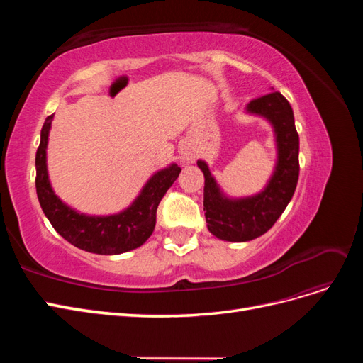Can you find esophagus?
<instances>
[{
	"label": "esophagus",
	"mask_w": 363,
	"mask_h": 363,
	"mask_svg": "<svg viewBox=\"0 0 363 363\" xmlns=\"http://www.w3.org/2000/svg\"><path fill=\"white\" fill-rule=\"evenodd\" d=\"M182 159H183V162H194V159H195V156H192V152H189V151H186V152H183V156H182Z\"/></svg>",
	"instance_id": "1"
}]
</instances>
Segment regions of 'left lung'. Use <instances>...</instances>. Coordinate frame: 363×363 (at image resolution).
<instances>
[{
  "instance_id": "1",
  "label": "left lung",
  "mask_w": 363,
  "mask_h": 363,
  "mask_svg": "<svg viewBox=\"0 0 363 363\" xmlns=\"http://www.w3.org/2000/svg\"><path fill=\"white\" fill-rule=\"evenodd\" d=\"M247 111L265 116L276 131L279 160L265 191L248 199H225L206 162H196L204 174V215L208 232L230 242H245L267 233L289 204L300 174V138L286 98L280 92H271L251 100Z\"/></svg>"
}]
</instances>
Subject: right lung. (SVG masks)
Wrapping results in <instances>:
<instances>
[{
  "label": "right lung",
  "instance_id": "obj_1",
  "mask_svg": "<svg viewBox=\"0 0 363 363\" xmlns=\"http://www.w3.org/2000/svg\"><path fill=\"white\" fill-rule=\"evenodd\" d=\"M50 115L40 130V144L36 151V192L43 213L54 230L74 247L96 255H121L140 247L151 236L156 225L160 200L182 171L171 164L152 175L136 201L127 211L111 216H86L63 204L52 192L47 172V144Z\"/></svg>",
  "mask_w": 363,
  "mask_h": 363
}]
</instances>
